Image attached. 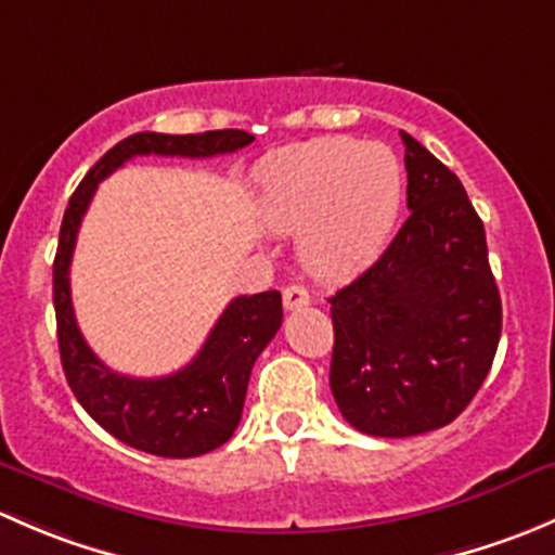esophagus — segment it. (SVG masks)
<instances>
[{"label":"esophagus","mask_w":555,"mask_h":555,"mask_svg":"<svg viewBox=\"0 0 555 555\" xmlns=\"http://www.w3.org/2000/svg\"><path fill=\"white\" fill-rule=\"evenodd\" d=\"M282 300H284V309L293 311V309H304V306H309L311 295L304 284H289V287H284Z\"/></svg>","instance_id":"obj_1"}]
</instances>
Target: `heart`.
Masks as SVG:
<instances>
[{"mask_svg":"<svg viewBox=\"0 0 555 555\" xmlns=\"http://www.w3.org/2000/svg\"><path fill=\"white\" fill-rule=\"evenodd\" d=\"M402 169L386 144L324 137L262 164L260 217L300 231V260L317 279H346L378 257L402 204Z\"/></svg>","mask_w":555,"mask_h":555,"instance_id":"heart-1","label":"heart"}]
</instances>
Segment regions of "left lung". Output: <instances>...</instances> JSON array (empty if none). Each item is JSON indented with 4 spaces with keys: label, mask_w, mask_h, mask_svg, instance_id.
Returning <instances> with one entry per match:
<instances>
[{
    "label": "left lung",
    "mask_w": 555,
    "mask_h": 555,
    "mask_svg": "<svg viewBox=\"0 0 555 555\" xmlns=\"http://www.w3.org/2000/svg\"><path fill=\"white\" fill-rule=\"evenodd\" d=\"M411 217L395 242L327 300L330 389L346 422L373 438L451 424L494 362L502 300L478 211L462 182L402 131Z\"/></svg>",
    "instance_id": "obj_1"
}]
</instances>
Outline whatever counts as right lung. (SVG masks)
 <instances>
[{
    "instance_id": "obj_1",
    "label": "right lung",
    "mask_w": 555,
    "mask_h": 555,
    "mask_svg": "<svg viewBox=\"0 0 555 555\" xmlns=\"http://www.w3.org/2000/svg\"><path fill=\"white\" fill-rule=\"evenodd\" d=\"M255 142L238 128L206 133L142 131L117 142L72 193L53 260V306L66 382L88 416L131 449L166 459H190L220 449L242 422L249 373L260 351L282 327L276 289L231 300L193 362L171 376L131 378L109 371L77 327L69 293V266L77 231L99 182L137 155L211 158Z\"/></svg>"
}]
</instances>
